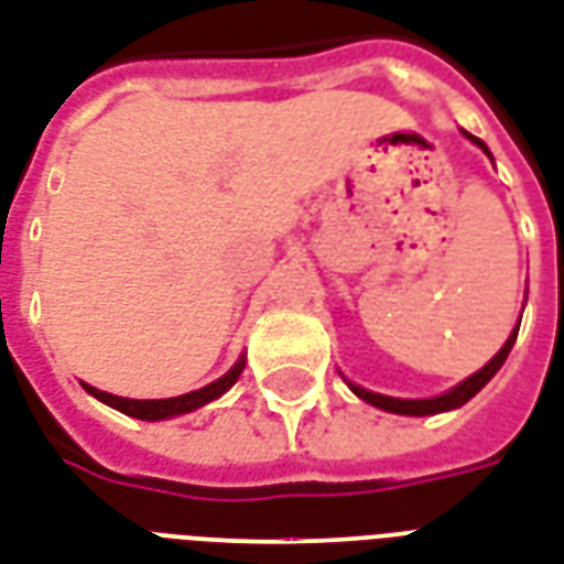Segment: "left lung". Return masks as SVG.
<instances>
[{
	"mask_svg": "<svg viewBox=\"0 0 564 564\" xmlns=\"http://www.w3.org/2000/svg\"><path fill=\"white\" fill-rule=\"evenodd\" d=\"M468 134V132H465ZM470 141L477 143L479 150L488 152V147L479 138H474V134H468ZM491 155V152H488ZM514 338H518V329L509 335V341L503 344V350L497 352L495 359L488 361L486 368L477 370L474 377H468L465 382H459V386L453 388V391H447V394H441V397H432V400H397V397H386V394H373V391H365V388L359 386H352V382H347L350 386L352 394H359L361 400H368V403H373L377 409H382V412H394V414H417V417H423V414H438V412H447V409H459V405H465L470 400V397L477 394L479 388L486 386L488 379L495 377L497 370L503 368V361L506 356L512 352V344Z\"/></svg>",
	"mask_w": 564,
	"mask_h": 564,
	"instance_id": "1",
	"label": "left lung"
}]
</instances>
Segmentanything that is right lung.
Instances as JSON below:
<instances>
[{
    "mask_svg": "<svg viewBox=\"0 0 564 564\" xmlns=\"http://www.w3.org/2000/svg\"><path fill=\"white\" fill-rule=\"evenodd\" d=\"M243 370V359L235 365L226 377H220L217 382L212 386L199 388V391H191V394H182V397H170V400H129V397H117V394H108V391H96V388L85 386L96 400H102L108 403L111 409L117 412L129 414V417H138V421H164V417H176V414H185V412H194L199 405L212 403L223 391H229V388L238 382Z\"/></svg>",
    "mask_w": 564,
    "mask_h": 564,
    "instance_id": "right-lung-1",
    "label": "right lung"
}]
</instances>
